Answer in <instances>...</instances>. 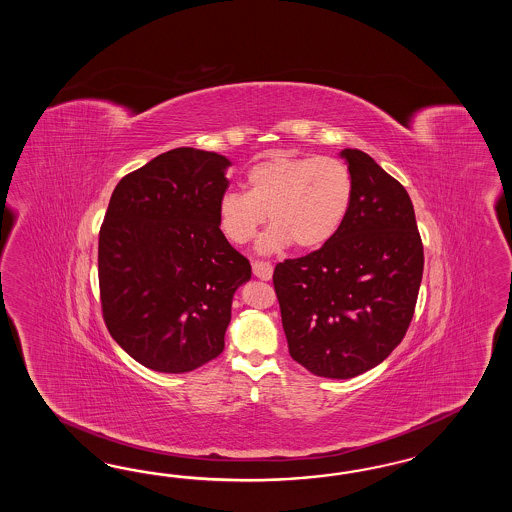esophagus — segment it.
Listing matches in <instances>:
<instances>
[{
	"instance_id": "34e87169",
	"label": "esophagus",
	"mask_w": 512,
	"mask_h": 512,
	"mask_svg": "<svg viewBox=\"0 0 512 512\" xmlns=\"http://www.w3.org/2000/svg\"><path fill=\"white\" fill-rule=\"evenodd\" d=\"M253 274L259 279H270L272 278V264L266 263V261H253Z\"/></svg>"
}]
</instances>
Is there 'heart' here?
Returning a JSON list of instances; mask_svg holds the SVG:
<instances>
[{"label":"heart","instance_id":"1","mask_svg":"<svg viewBox=\"0 0 512 512\" xmlns=\"http://www.w3.org/2000/svg\"><path fill=\"white\" fill-rule=\"evenodd\" d=\"M353 201V176L330 155L276 154L246 174V193L225 191L217 202V225L234 244L251 242L266 216L272 227L259 249L272 253L293 244L315 249L338 233Z\"/></svg>","mask_w":512,"mask_h":512}]
</instances>
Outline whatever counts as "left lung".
<instances>
[{
    "label": "left lung",
    "mask_w": 512,
    "mask_h": 512,
    "mask_svg": "<svg viewBox=\"0 0 512 512\" xmlns=\"http://www.w3.org/2000/svg\"><path fill=\"white\" fill-rule=\"evenodd\" d=\"M353 201L323 248L274 268L289 353L308 372L349 379L402 343L419 296L424 249L405 187L345 148Z\"/></svg>",
    "instance_id": "left-lung-1"
}]
</instances>
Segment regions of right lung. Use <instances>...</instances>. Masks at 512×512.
<instances>
[{"label":"right lung","mask_w":512,"mask_h":512,"mask_svg":"<svg viewBox=\"0 0 512 512\" xmlns=\"http://www.w3.org/2000/svg\"><path fill=\"white\" fill-rule=\"evenodd\" d=\"M229 165L176 148L112 191L97 251L101 311L116 343L154 372H193L219 357L234 291L251 278L217 225Z\"/></svg>","instance_id":"right-lung-1"}]
</instances>
